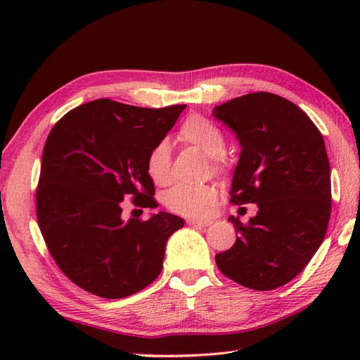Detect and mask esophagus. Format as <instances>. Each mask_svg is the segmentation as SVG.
Wrapping results in <instances>:
<instances>
[{"instance_id":"esophagus-1","label":"esophagus","mask_w":360,"mask_h":360,"mask_svg":"<svg viewBox=\"0 0 360 360\" xmlns=\"http://www.w3.org/2000/svg\"><path fill=\"white\" fill-rule=\"evenodd\" d=\"M213 223V221H210V219H195V218H190V219H187V224L188 226H198V227H207V226H210Z\"/></svg>"}]
</instances>
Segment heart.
Listing matches in <instances>:
<instances>
[{
	"label": "heart",
	"mask_w": 360,
	"mask_h": 360,
	"mask_svg": "<svg viewBox=\"0 0 360 360\" xmlns=\"http://www.w3.org/2000/svg\"><path fill=\"white\" fill-rule=\"evenodd\" d=\"M179 139L201 150L210 156L212 168L221 172L224 168L221 153L226 139L219 127L201 116L188 117L181 127ZM170 145L167 141L158 142L147 156V173L156 186H165L170 181ZM218 200V188L213 184L204 186H176L165 195V205L172 212L187 217L207 215Z\"/></svg>",
	"instance_id": "b5f03b06"
}]
</instances>
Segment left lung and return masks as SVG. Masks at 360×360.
Masks as SVG:
<instances>
[{
  "instance_id": "1",
  "label": "left lung",
  "mask_w": 360,
  "mask_h": 360,
  "mask_svg": "<svg viewBox=\"0 0 360 360\" xmlns=\"http://www.w3.org/2000/svg\"><path fill=\"white\" fill-rule=\"evenodd\" d=\"M213 117L240 141L232 202L257 204L248 224L215 255L219 271L241 286L271 290L300 274L323 243L331 215V173L323 136L297 105L252 93L215 106Z\"/></svg>"
}]
</instances>
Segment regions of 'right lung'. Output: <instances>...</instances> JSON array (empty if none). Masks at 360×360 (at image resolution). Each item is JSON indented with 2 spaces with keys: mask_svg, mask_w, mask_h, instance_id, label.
Instances as JSON below:
<instances>
[{
  "mask_svg": "<svg viewBox=\"0 0 360 360\" xmlns=\"http://www.w3.org/2000/svg\"><path fill=\"white\" fill-rule=\"evenodd\" d=\"M187 105L139 108L98 98L66 112L46 139L37 219L68 278L103 298L139 292L162 271L165 244L184 226L167 212L122 218V201L155 209L150 150Z\"/></svg>",
  "mask_w": 360,
  "mask_h": 360,
  "instance_id": "1",
  "label": "right lung"
}]
</instances>
